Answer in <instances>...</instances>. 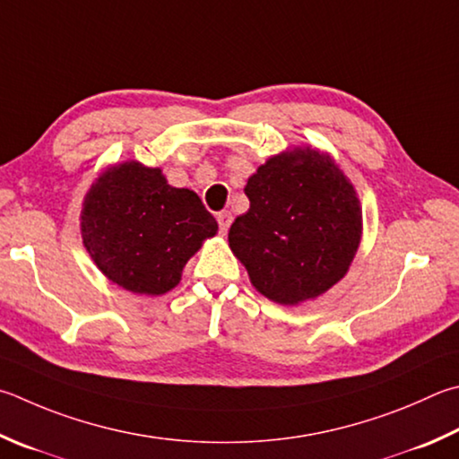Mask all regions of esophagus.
Here are the masks:
<instances>
[{"label":"esophagus","instance_id":"34e87169","mask_svg":"<svg viewBox=\"0 0 459 459\" xmlns=\"http://www.w3.org/2000/svg\"><path fill=\"white\" fill-rule=\"evenodd\" d=\"M216 221H219V229H221V232L224 235V232L229 230L230 222H232V214H230V211H222V212L216 214Z\"/></svg>","mask_w":459,"mask_h":459}]
</instances>
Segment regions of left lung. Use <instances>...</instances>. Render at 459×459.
Wrapping results in <instances>:
<instances>
[{
    "instance_id": "obj_1",
    "label": "left lung",
    "mask_w": 459,
    "mask_h": 459,
    "mask_svg": "<svg viewBox=\"0 0 459 459\" xmlns=\"http://www.w3.org/2000/svg\"><path fill=\"white\" fill-rule=\"evenodd\" d=\"M245 195L251 206L232 222L229 245L258 293L299 305L345 277L361 243V208L329 154L307 146L271 156Z\"/></svg>"
}]
</instances>
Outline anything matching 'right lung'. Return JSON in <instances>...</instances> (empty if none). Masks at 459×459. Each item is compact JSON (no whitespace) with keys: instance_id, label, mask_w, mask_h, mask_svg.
Listing matches in <instances>:
<instances>
[{"instance_id":"right-lung-1","label":"right lung","mask_w":459,"mask_h":459,"mask_svg":"<svg viewBox=\"0 0 459 459\" xmlns=\"http://www.w3.org/2000/svg\"><path fill=\"white\" fill-rule=\"evenodd\" d=\"M80 221L98 269L138 295L177 287L188 258L219 230L196 193L170 186L160 169L134 160L100 174Z\"/></svg>"}]
</instances>
